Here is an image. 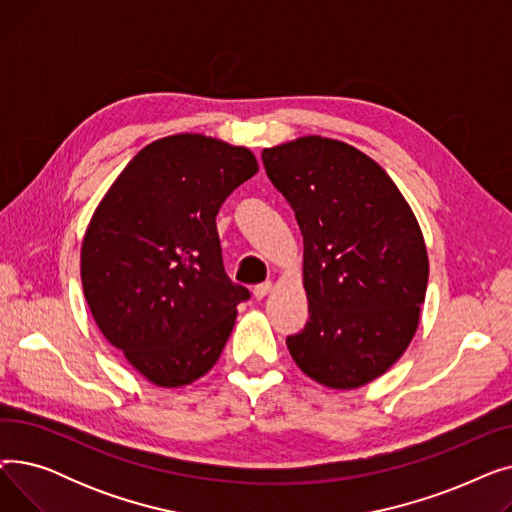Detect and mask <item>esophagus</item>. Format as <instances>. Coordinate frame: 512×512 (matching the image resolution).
Masks as SVG:
<instances>
[{"mask_svg":"<svg viewBox=\"0 0 512 512\" xmlns=\"http://www.w3.org/2000/svg\"><path fill=\"white\" fill-rule=\"evenodd\" d=\"M270 292H272V282H265V284L255 286V290H253V297H255L257 301H263Z\"/></svg>","mask_w":512,"mask_h":512,"instance_id":"obj_1","label":"esophagus"}]
</instances>
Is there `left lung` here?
Returning a JSON list of instances; mask_svg holds the SVG:
<instances>
[{
    "instance_id": "8db88e82",
    "label": "left lung",
    "mask_w": 512,
    "mask_h": 512,
    "mask_svg": "<svg viewBox=\"0 0 512 512\" xmlns=\"http://www.w3.org/2000/svg\"><path fill=\"white\" fill-rule=\"evenodd\" d=\"M303 234L309 321L286 346L317 384L361 388L411 344L425 301L423 232L386 170L338 139L307 134L261 153Z\"/></svg>"
}]
</instances>
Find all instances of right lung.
Masks as SVG:
<instances>
[{
  "instance_id": "obj_1",
  "label": "right lung",
  "mask_w": 512,
  "mask_h": 512,
  "mask_svg": "<svg viewBox=\"0 0 512 512\" xmlns=\"http://www.w3.org/2000/svg\"><path fill=\"white\" fill-rule=\"evenodd\" d=\"M259 170L251 149L199 132L134 155L93 211L80 280L105 340L159 388L218 363L249 290L224 272L215 215Z\"/></svg>"
}]
</instances>
